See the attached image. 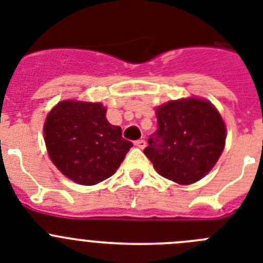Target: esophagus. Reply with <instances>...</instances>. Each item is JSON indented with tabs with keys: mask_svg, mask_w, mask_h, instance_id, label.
<instances>
[{
	"mask_svg": "<svg viewBox=\"0 0 263 263\" xmlns=\"http://www.w3.org/2000/svg\"><path fill=\"white\" fill-rule=\"evenodd\" d=\"M145 144H147V143H145V140H143V139L135 141V145H136L138 148H140V149H143V148L145 147Z\"/></svg>",
	"mask_w": 263,
	"mask_h": 263,
	"instance_id": "34e87169",
	"label": "esophagus"
}]
</instances>
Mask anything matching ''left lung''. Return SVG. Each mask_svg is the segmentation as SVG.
<instances>
[{"label":"left lung","instance_id":"obj_1","mask_svg":"<svg viewBox=\"0 0 263 263\" xmlns=\"http://www.w3.org/2000/svg\"><path fill=\"white\" fill-rule=\"evenodd\" d=\"M157 131L144 154L163 177L189 185L211 172L225 147L227 128L205 99L171 100L156 108Z\"/></svg>","mask_w":263,"mask_h":263}]
</instances>
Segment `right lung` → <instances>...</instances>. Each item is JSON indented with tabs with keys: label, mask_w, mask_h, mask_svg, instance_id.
I'll return each instance as SVG.
<instances>
[{
	"label": "right lung",
	"mask_w": 263,
	"mask_h": 263,
	"mask_svg": "<svg viewBox=\"0 0 263 263\" xmlns=\"http://www.w3.org/2000/svg\"><path fill=\"white\" fill-rule=\"evenodd\" d=\"M102 103L63 100L49 112L43 125L45 143L52 164L81 185L108 179L132 143L122 128L109 124Z\"/></svg>",
	"instance_id": "right-lung-1"
}]
</instances>
